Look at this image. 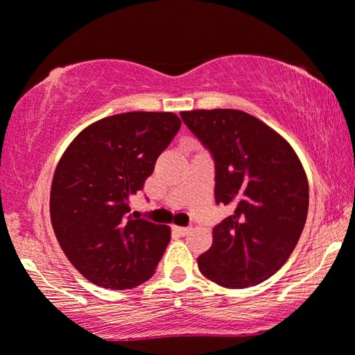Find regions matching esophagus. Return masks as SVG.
<instances>
[{"mask_svg":"<svg viewBox=\"0 0 355 355\" xmlns=\"http://www.w3.org/2000/svg\"><path fill=\"white\" fill-rule=\"evenodd\" d=\"M173 230L176 231L178 234L186 236V234H189V231H191V227H189V226H173Z\"/></svg>","mask_w":355,"mask_h":355,"instance_id":"1","label":"esophagus"}]
</instances>
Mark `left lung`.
Masks as SVG:
<instances>
[{"label": "left lung", "instance_id": "left-lung-1", "mask_svg": "<svg viewBox=\"0 0 355 355\" xmlns=\"http://www.w3.org/2000/svg\"><path fill=\"white\" fill-rule=\"evenodd\" d=\"M181 118L215 162V200L232 215L213 227L197 259L223 288H250L273 276L293 254L309 211V182L293 147L239 110L182 111Z\"/></svg>", "mask_w": 355, "mask_h": 355}]
</instances>
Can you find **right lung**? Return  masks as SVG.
I'll use <instances>...</instances> for the list:
<instances>
[{"instance_id":"1","label":"right lung","mask_w":355,"mask_h":355,"mask_svg":"<svg viewBox=\"0 0 355 355\" xmlns=\"http://www.w3.org/2000/svg\"><path fill=\"white\" fill-rule=\"evenodd\" d=\"M179 128L174 113L110 116L82 130L58 163L53 230L71 263L94 284L123 291L155 273L171 230L130 215L129 198L142 191Z\"/></svg>"}]
</instances>
